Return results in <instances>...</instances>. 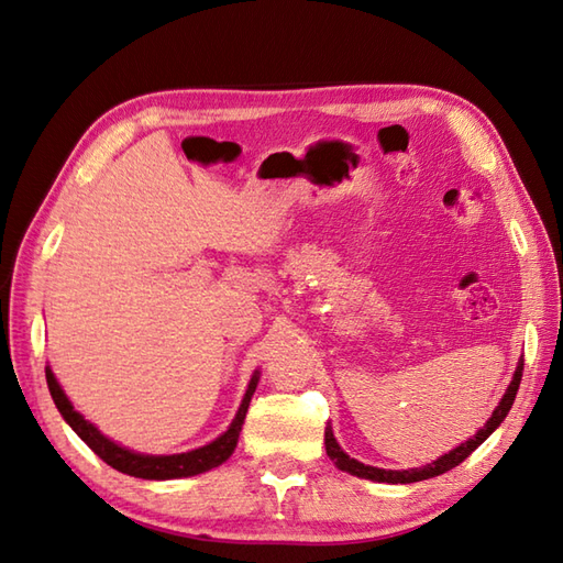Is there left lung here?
Returning a JSON list of instances; mask_svg holds the SVG:
<instances>
[{
    "label": "left lung",
    "mask_w": 563,
    "mask_h": 563,
    "mask_svg": "<svg viewBox=\"0 0 563 563\" xmlns=\"http://www.w3.org/2000/svg\"><path fill=\"white\" fill-rule=\"evenodd\" d=\"M520 377H523V358L518 361L509 389L504 391L499 406H497L495 410H492V418L483 424V428H479V430L471 437L468 442L459 444L456 449H451L449 454L440 456V459L428 463V465H422V468L387 471V468H375V465H365V463H361V461H355V459H351V456L346 454L344 449L339 446L336 437H334V432H332V424H327V428H324V449H327V456L332 459V463L336 465L339 471L351 473V475L363 477V479H373V483L408 485V483H420V479H430V477L442 475V473H446V471H451V468H456V465H459L461 461L468 459V456L473 454V451H475L479 444H483L492 432H495V430L499 428V424L504 422V418L509 416V410H511V406H514V401H516V391H518V385H520Z\"/></svg>",
    "instance_id": "left-lung-1"
}]
</instances>
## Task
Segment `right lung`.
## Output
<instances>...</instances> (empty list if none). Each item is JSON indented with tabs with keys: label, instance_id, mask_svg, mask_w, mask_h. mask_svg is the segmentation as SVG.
<instances>
[{
	"label": "right lung",
	"instance_id": "obj_1",
	"mask_svg": "<svg viewBox=\"0 0 563 563\" xmlns=\"http://www.w3.org/2000/svg\"><path fill=\"white\" fill-rule=\"evenodd\" d=\"M45 377H47L52 401H54V406H57L62 418L68 422V428H71L80 437V440H84L107 465H112L114 471L133 475V477H143V479L190 477V475L208 473V471L217 468V465H222L231 454H234L245 413H249L253 391H255L257 382H260V373L255 369L251 382H249V389H245V394H243V401L236 410L234 420H231L227 432L219 434L217 440H212L210 444H205V446L184 451V454H169V456L159 454V456H155V454H141V451H133L129 446L117 444L114 440H109V437H104L90 420L80 416L78 410L74 408V404L68 401V396L64 394V389L57 382V377H54L49 365L45 367Z\"/></svg>",
	"mask_w": 563,
	"mask_h": 563
}]
</instances>
